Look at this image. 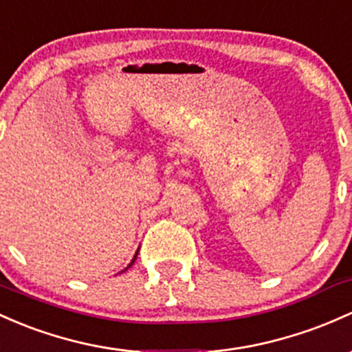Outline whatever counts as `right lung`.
I'll list each match as a JSON object with an SVG mask.
<instances>
[{
    "label": "right lung",
    "instance_id": "right-lung-1",
    "mask_svg": "<svg viewBox=\"0 0 352 352\" xmlns=\"http://www.w3.org/2000/svg\"><path fill=\"white\" fill-rule=\"evenodd\" d=\"M138 252H139V250H138ZM138 252H135V255H134V258H132V262H131V263H129V265H127V268H129V267H132V263H134V262H135V258H138ZM127 268H124V270H127ZM124 270H122V272H124Z\"/></svg>",
    "mask_w": 352,
    "mask_h": 352
}]
</instances>
